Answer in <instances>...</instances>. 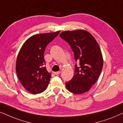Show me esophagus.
Listing matches in <instances>:
<instances>
[{
	"instance_id": "obj_1",
	"label": "esophagus",
	"mask_w": 123,
	"mask_h": 123,
	"mask_svg": "<svg viewBox=\"0 0 123 123\" xmlns=\"http://www.w3.org/2000/svg\"><path fill=\"white\" fill-rule=\"evenodd\" d=\"M61 73V71H57V72H54V74H55V75H58L60 74Z\"/></svg>"
}]
</instances>
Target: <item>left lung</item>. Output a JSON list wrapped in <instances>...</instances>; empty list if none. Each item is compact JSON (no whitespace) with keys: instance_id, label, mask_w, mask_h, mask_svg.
<instances>
[{"instance_id":"left-lung-1","label":"left lung","mask_w":123,"mask_h":123,"mask_svg":"<svg viewBox=\"0 0 123 123\" xmlns=\"http://www.w3.org/2000/svg\"><path fill=\"white\" fill-rule=\"evenodd\" d=\"M60 37L74 52L75 74L66 83L67 89L74 94H83L89 91L97 81L103 68V58L99 46L89 32L83 30L65 31Z\"/></svg>"}]
</instances>
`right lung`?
<instances>
[{"label": "right lung", "instance_id": "obj_1", "mask_svg": "<svg viewBox=\"0 0 123 123\" xmlns=\"http://www.w3.org/2000/svg\"><path fill=\"white\" fill-rule=\"evenodd\" d=\"M60 32L39 34L32 36L25 42L16 61V73L21 84L32 94L47 89L51 74L44 66V53L47 45Z\"/></svg>", "mask_w": 123, "mask_h": 123}]
</instances>
